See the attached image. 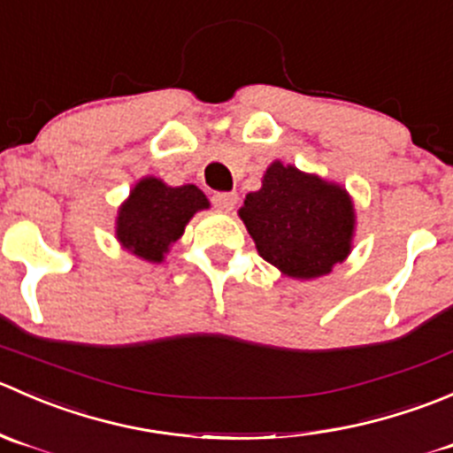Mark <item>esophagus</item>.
Segmentation results:
<instances>
[{
    "instance_id": "1",
    "label": "esophagus",
    "mask_w": 453,
    "mask_h": 453,
    "mask_svg": "<svg viewBox=\"0 0 453 453\" xmlns=\"http://www.w3.org/2000/svg\"><path fill=\"white\" fill-rule=\"evenodd\" d=\"M237 203V194H233V191H222V194H216L213 196V204H216V209H220V211H233V207H235Z\"/></svg>"
}]
</instances>
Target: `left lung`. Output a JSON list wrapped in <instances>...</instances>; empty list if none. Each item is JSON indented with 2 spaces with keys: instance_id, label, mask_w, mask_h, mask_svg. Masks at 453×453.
I'll return each mask as SVG.
<instances>
[{
  "instance_id": "obj_1",
  "label": "left lung",
  "mask_w": 453,
  "mask_h": 453,
  "mask_svg": "<svg viewBox=\"0 0 453 453\" xmlns=\"http://www.w3.org/2000/svg\"><path fill=\"white\" fill-rule=\"evenodd\" d=\"M257 253L293 280H315L350 255L357 213L337 182L281 160L268 165L262 187L237 211Z\"/></svg>"
}]
</instances>
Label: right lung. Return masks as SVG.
Wrapping results in <instances>:
<instances>
[{"label":"right lung","instance_id":"1","mask_svg":"<svg viewBox=\"0 0 453 453\" xmlns=\"http://www.w3.org/2000/svg\"><path fill=\"white\" fill-rule=\"evenodd\" d=\"M203 209H209V200L196 185L172 187L160 178L145 176L119 207L116 240L136 257L160 264Z\"/></svg>","mask_w":453,"mask_h":453}]
</instances>
